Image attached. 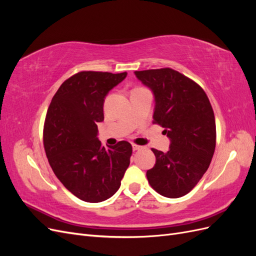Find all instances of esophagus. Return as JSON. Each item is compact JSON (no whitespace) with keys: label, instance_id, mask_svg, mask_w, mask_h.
<instances>
[{"label":"esophagus","instance_id":"obj_1","mask_svg":"<svg viewBox=\"0 0 256 256\" xmlns=\"http://www.w3.org/2000/svg\"><path fill=\"white\" fill-rule=\"evenodd\" d=\"M143 146H140V145H136V144H132V150H142Z\"/></svg>","mask_w":256,"mask_h":256}]
</instances>
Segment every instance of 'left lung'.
<instances>
[{
    "instance_id": "1",
    "label": "left lung",
    "mask_w": 256,
    "mask_h": 256,
    "mask_svg": "<svg viewBox=\"0 0 256 256\" xmlns=\"http://www.w3.org/2000/svg\"><path fill=\"white\" fill-rule=\"evenodd\" d=\"M154 98V122L170 138L168 152L152 148L154 168L146 172L159 194H187L210 164L216 147V122L210 102L194 81L171 68L134 72Z\"/></svg>"
}]
</instances>
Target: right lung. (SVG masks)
Here are the masks:
<instances>
[{
    "instance_id": "add662e5",
    "label": "right lung",
    "mask_w": 256,
    "mask_h": 256,
    "mask_svg": "<svg viewBox=\"0 0 256 256\" xmlns=\"http://www.w3.org/2000/svg\"><path fill=\"white\" fill-rule=\"evenodd\" d=\"M127 72H81L60 85L46 116L44 145L54 174L78 198L99 203L111 198L130 164L131 144L104 147L98 138L104 104Z\"/></svg>"
}]
</instances>
